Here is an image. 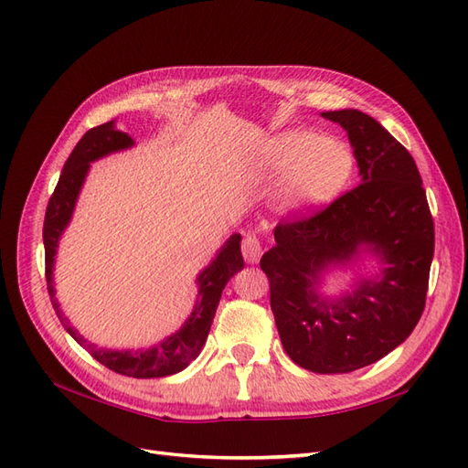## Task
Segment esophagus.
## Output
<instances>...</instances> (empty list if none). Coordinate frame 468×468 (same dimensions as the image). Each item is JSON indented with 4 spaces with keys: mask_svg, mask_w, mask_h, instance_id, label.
<instances>
[{
    "mask_svg": "<svg viewBox=\"0 0 468 468\" xmlns=\"http://www.w3.org/2000/svg\"><path fill=\"white\" fill-rule=\"evenodd\" d=\"M261 244H260V238L253 236V234H248L244 236L242 239V256L248 263H258L260 258H261Z\"/></svg>",
    "mask_w": 468,
    "mask_h": 468,
    "instance_id": "1",
    "label": "esophagus"
}]
</instances>
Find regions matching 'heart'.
Masks as SVG:
<instances>
[{"label": "heart", "instance_id": "heart-1", "mask_svg": "<svg viewBox=\"0 0 468 468\" xmlns=\"http://www.w3.org/2000/svg\"><path fill=\"white\" fill-rule=\"evenodd\" d=\"M260 169L267 179L282 177L277 207L282 215H310L334 201L353 174L347 146L313 131H285L260 150Z\"/></svg>", "mask_w": 468, "mask_h": 468}]
</instances>
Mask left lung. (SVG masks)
<instances>
[{
	"mask_svg": "<svg viewBox=\"0 0 468 468\" xmlns=\"http://www.w3.org/2000/svg\"><path fill=\"white\" fill-rule=\"evenodd\" d=\"M347 133L359 186L313 217L277 224L260 261L287 356L320 375L351 373L382 359L412 334L426 306L433 218L410 152L357 109L325 111ZM379 261L373 278L328 297L321 279L334 266Z\"/></svg>",
	"mask_w": 468,
	"mask_h": 468,
	"instance_id": "1",
	"label": "left lung"
}]
</instances>
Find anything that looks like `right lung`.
I'll list each match as a JSON object with an SVG mask.
<instances>
[{
	"label": "right lung",
	"mask_w": 468,
	"mask_h": 468,
	"mask_svg": "<svg viewBox=\"0 0 468 468\" xmlns=\"http://www.w3.org/2000/svg\"><path fill=\"white\" fill-rule=\"evenodd\" d=\"M131 146H134V140L126 133L117 131L115 121H111L95 126V129H90L81 136L72 154H69L58 179V186H56L48 201L45 229H42V239H45L47 253V285L56 316L62 322L66 332L81 347H86L99 363L105 365L107 369L126 377L158 378L183 371L201 353L226 282L244 269V258L242 251H239L242 236L232 234L226 239L224 246L218 250L217 258L197 277V285H199L197 304L186 324L177 332L167 335L162 342L150 346L148 349H109L90 344L74 325H69V320L64 316L58 301H56L54 256L62 232L66 230L69 220H72L81 186L90 172V164L99 158H105V155L112 152H121Z\"/></svg>",
	"instance_id": "1"
}]
</instances>
